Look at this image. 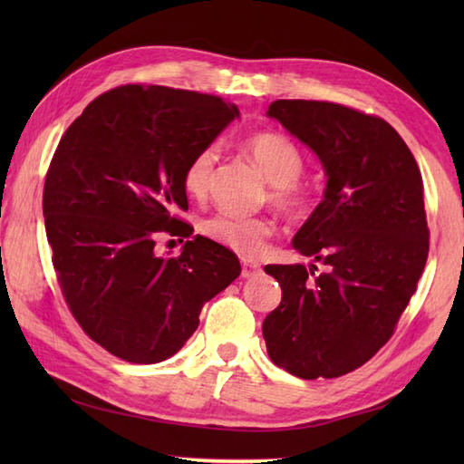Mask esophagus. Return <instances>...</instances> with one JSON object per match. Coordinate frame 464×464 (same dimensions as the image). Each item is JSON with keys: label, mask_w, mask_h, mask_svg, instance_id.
Returning a JSON list of instances; mask_svg holds the SVG:
<instances>
[{"label": "esophagus", "mask_w": 464, "mask_h": 464, "mask_svg": "<svg viewBox=\"0 0 464 464\" xmlns=\"http://www.w3.org/2000/svg\"><path fill=\"white\" fill-rule=\"evenodd\" d=\"M241 267H243L241 275H243L245 279L257 277V275L261 273V265L255 263V261H249V259H243V261H241Z\"/></svg>", "instance_id": "esophagus-1"}]
</instances>
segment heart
<instances>
[{"label": "heart", "instance_id": "heart-1", "mask_svg": "<svg viewBox=\"0 0 464 464\" xmlns=\"http://www.w3.org/2000/svg\"><path fill=\"white\" fill-rule=\"evenodd\" d=\"M245 151L261 167L269 183L275 185L271 193L273 201L285 211H297L303 205V195L295 181L299 179L304 167L299 147L281 133L261 131L245 140ZM215 163V147H205V150L197 151L191 157V161L187 163L183 171V189L187 195L193 197V199L205 197L207 189H209ZM203 229L211 239L227 245V247L241 255L255 257L265 249L267 239L275 231V225L269 219H261V217L219 213L211 217L209 221H205Z\"/></svg>", "mask_w": 464, "mask_h": 464}]
</instances>
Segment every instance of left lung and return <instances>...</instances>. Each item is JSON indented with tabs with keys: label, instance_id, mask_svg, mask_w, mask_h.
I'll use <instances>...</instances> for the list:
<instances>
[{
	"label": "left lung",
	"instance_id": "8db88e82",
	"mask_svg": "<svg viewBox=\"0 0 464 464\" xmlns=\"http://www.w3.org/2000/svg\"><path fill=\"white\" fill-rule=\"evenodd\" d=\"M267 117L319 157L327 185L293 237L309 267H265L283 297L263 321V339L295 377L334 379L391 339L417 291L429 255L422 177L381 117L304 100L273 102Z\"/></svg>",
	"mask_w": 464,
	"mask_h": 464
}]
</instances>
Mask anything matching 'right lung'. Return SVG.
Listing matches in <instances>:
<instances>
[{"label":"right lung","mask_w":464,"mask_h":464,"mask_svg":"<svg viewBox=\"0 0 464 464\" xmlns=\"http://www.w3.org/2000/svg\"><path fill=\"white\" fill-rule=\"evenodd\" d=\"M239 107L215 95L123 85L69 125L44 187L47 241L73 317L127 362L173 357L203 304L239 277L237 255L203 235L160 255V235L189 237L183 171Z\"/></svg>","instance_id":"obj_1"}]
</instances>
